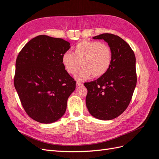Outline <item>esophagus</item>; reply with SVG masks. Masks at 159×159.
<instances>
[{"label": "esophagus", "instance_id": "esophagus-1", "mask_svg": "<svg viewBox=\"0 0 159 159\" xmlns=\"http://www.w3.org/2000/svg\"><path fill=\"white\" fill-rule=\"evenodd\" d=\"M83 85V83L81 82V81H77L76 82V86L77 87H80V86Z\"/></svg>", "mask_w": 159, "mask_h": 159}]
</instances>
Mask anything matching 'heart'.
I'll list each match as a JSON object with an SVG mask.
<instances>
[{
  "label": "heart",
  "mask_w": 159,
  "mask_h": 159,
  "mask_svg": "<svg viewBox=\"0 0 159 159\" xmlns=\"http://www.w3.org/2000/svg\"><path fill=\"white\" fill-rule=\"evenodd\" d=\"M112 60V52L105 43L82 40L74 48L73 54L65 52L61 61L70 74H75L81 66L75 78L78 80L99 78L109 70Z\"/></svg>",
  "instance_id": "1"
}]
</instances>
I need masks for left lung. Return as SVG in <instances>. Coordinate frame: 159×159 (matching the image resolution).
I'll return each mask as SVG.
<instances>
[{"mask_svg":"<svg viewBox=\"0 0 159 159\" xmlns=\"http://www.w3.org/2000/svg\"><path fill=\"white\" fill-rule=\"evenodd\" d=\"M93 39L104 40L112 52L109 70L98 80L85 83V102L89 113L101 120H111L125 111L137 84L136 58L127 43L118 36L105 33Z\"/></svg>","mask_w":159,"mask_h":159,"instance_id":"obj_1","label":"left lung"}]
</instances>
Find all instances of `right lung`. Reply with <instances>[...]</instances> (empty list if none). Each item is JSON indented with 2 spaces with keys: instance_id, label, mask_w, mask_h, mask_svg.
I'll return each instance as SVG.
<instances>
[{
  "instance_id": "add662e5",
  "label": "right lung",
  "mask_w": 159,
  "mask_h": 159,
  "mask_svg": "<svg viewBox=\"0 0 159 159\" xmlns=\"http://www.w3.org/2000/svg\"><path fill=\"white\" fill-rule=\"evenodd\" d=\"M70 45L61 38L40 35L17 56L14 87L26 113L38 122L52 123L60 119L75 89V81L61 61Z\"/></svg>"
}]
</instances>
